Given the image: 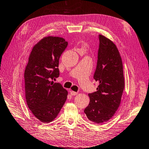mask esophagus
Wrapping results in <instances>:
<instances>
[{"label":"esophagus","mask_w":149,"mask_h":149,"mask_svg":"<svg viewBox=\"0 0 149 149\" xmlns=\"http://www.w3.org/2000/svg\"><path fill=\"white\" fill-rule=\"evenodd\" d=\"M70 93L71 95L72 96H74V95H77V92H75V91H70Z\"/></svg>","instance_id":"1"}]
</instances>
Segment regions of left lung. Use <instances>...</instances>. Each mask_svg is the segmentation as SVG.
I'll use <instances>...</instances> for the list:
<instances>
[{"mask_svg": "<svg viewBox=\"0 0 149 149\" xmlns=\"http://www.w3.org/2000/svg\"><path fill=\"white\" fill-rule=\"evenodd\" d=\"M99 49L94 79L99 83L97 91L88 94L89 105L84 112L90 121H108L120 106L124 90V76L121 56L115 44L99 35Z\"/></svg>", "mask_w": 149, "mask_h": 149, "instance_id": "left-lung-1", "label": "left lung"}]
</instances>
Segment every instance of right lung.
Masks as SVG:
<instances>
[{"instance_id":"obj_1","label":"right lung","mask_w":149,"mask_h":149,"mask_svg":"<svg viewBox=\"0 0 149 149\" xmlns=\"http://www.w3.org/2000/svg\"><path fill=\"white\" fill-rule=\"evenodd\" d=\"M68 45L61 37H44L34 45L24 72L27 106L40 122L54 120L67 99L61 84L51 81L59 77V59Z\"/></svg>"}]
</instances>
